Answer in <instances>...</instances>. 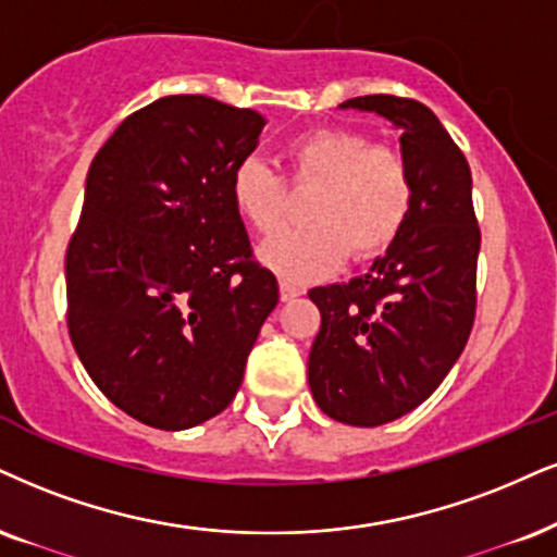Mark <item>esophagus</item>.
Returning a JSON list of instances; mask_svg holds the SVG:
<instances>
[{"mask_svg":"<svg viewBox=\"0 0 557 557\" xmlns=\"http://www.w3.org/2000/svg\"><path fill=\"white\" fill-rule=\"evenodd\" d=\"M278 292H281V301H292V299H297L299 294H301V286L289 284V281H281Z\"/></svg>","mask_w":557,"mask_h":557,"instance_id":"obj_1","label":"esophagus"}]
</instances>
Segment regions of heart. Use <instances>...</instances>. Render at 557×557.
Masks as SVG:
<instances>
[{"instance_id": "b5f03b06", "label": "heart", "mask_w": 557, "mask_h": 557, "mask_svg": "<svg viewBox=\"0 0 557 557\" xmlns=\"http://www.w3.org/2000/svg\"><path fill=\"white\" fill-rule=\"evenodd\" d=\"M297 188H314L305 209L307 226L278 232L260 245L258 258L281 278L314 281L333 273L346 250L351 258L382 252L413 203V175L400 152L372 147L351 128H318L286 149ZM230 196L237 214L260 235L286 219V183L260 157H245L232 170Z\"/></svg>"}]
</instances>
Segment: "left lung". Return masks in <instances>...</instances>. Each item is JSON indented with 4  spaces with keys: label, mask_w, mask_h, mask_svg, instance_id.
Listing matches in <instances>:
<instances>
[{
    "label": "left lung",
    "mask_w": 557,
    "mask_h": 557,
    "mask_svg": "<svg viewBox=\"0 0 557 557\" xmlns=\"http://www.w3.org/2000/svg\"><path fill=\"white\" fill-rule=\"evenodd\" d=\"M338 108L393 123L413 175L410 214L387 252L348 284L310 292L322 314L307 361L314 403L372 429L418 408L465 351L480 230L470 164L423 102L367 95Z\"/></svg>",
    "instance_id": "obj_1"
}]
</instances>
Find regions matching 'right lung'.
Instances as JSON below:
<instances>
[{
	"instance_id": "1",
	"label": "right lung",
	"mask_w": 557,
	"mask_h": 557,
	"mask_svg": "<svg viewBox=\"0 0 557 557\" xmlns=\"http://www.w3.org/2000/svg\"><path fill=\"white\" fill-rule=\"evenodd\" d=\"M263 126L250 108L170 95L128 115L89 164L66 250L69 335L100 393L154 429L222 413L278 305L230 196Z\"/></svg>"
}]
</instances>
